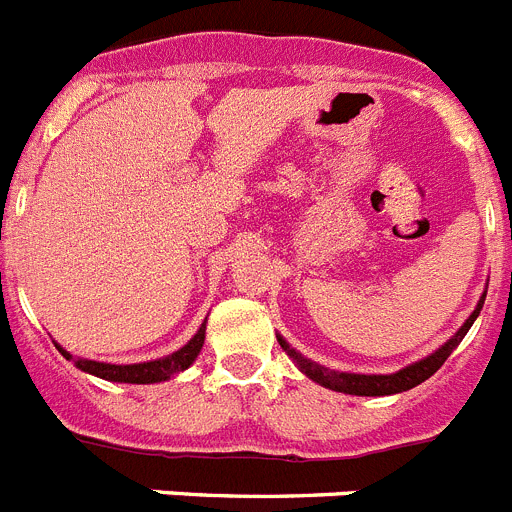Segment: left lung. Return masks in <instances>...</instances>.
Returning a JSON list of instances; mask_svg holds the SVG:
<instances>
[{
  "instance_id": "obj_1",
  "label": "left lung",
  "mask_w": 512,
  "mask_h": 512,
  "mask_svg": "<svg viewBox=\"0 0 512 512\" xmlns=\"http://www.w3.org/2000/svg\"><path fill=\"white\" fill-rule=\"evenodd\" d=\"M482 305H485V297L479 300L477 310L469 315V320L459 328V333H456L454 338H451L449 343H443L441 348H438L436 354H431L428 359L418 361V364L413 366H405V369H400L397 374H343V372H328V369H323V366L312 364L310 359H305V356H300L295 351V348L289 346L284 338H279V346L284 348V354L289 356V359L295 361L297 366H300L302 372L307 374L310 379H315V382H320L323 387H330V390L336 392H346V395H364V397H379V395H395V392H405V390H413V387H418L420 382H425L428 377H433V374L438 372L443 366V361L449 359L451 348L456 346V343L461 341V338L467 336V330L472 328L474 318L479 315V310H482Z\"/></svg>"
}]
</instances>
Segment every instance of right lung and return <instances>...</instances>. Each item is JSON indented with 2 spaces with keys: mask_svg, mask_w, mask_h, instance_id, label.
Returning a JSON list of instances; mask_svg holds the SVG:
<instances>
[{
  "mask_svg": "<svg viewBox=\"0 0 512 512\" xmlns=\"http://www.w3.org/2000/svg\"><path fill=\"white\" fill-rule=\"evenodd\" d=\"M202 343H205V325L197 330V336L187 343L184 348H179L176 354L166 356V359L158 361H146V364H102V361H87V359H74V364L79 366L81 372H89L94 377L110 379V382H128V384H153V382H164L171 374L184 372L197 354H200ZM66 359H71L69 351H63L61 346H56Z\"/></svg>",
  "mask_w": 512,
  "mask_h": 512,
  "instance_id": "obj_1",
  "label": "right lung"
}]
</instances>
